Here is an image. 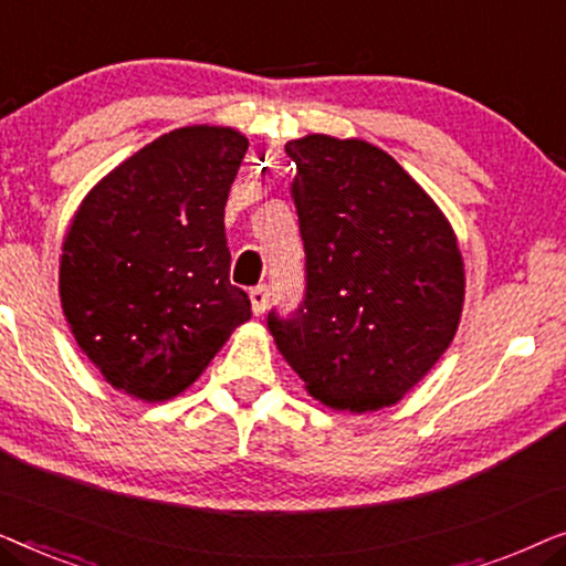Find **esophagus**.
I'll list each match as a JSON object with an SVG mask.
<instances>
[{
	"label": "esophagus",
	"mask_w": 566,
	"mask_h": 566,
	"mask_svg": "<svg viewBox=\"0 0 566 566\" xmlns=\"http://www.w3.org/2000/svg\"><path fill=\"white\" fill-rule=\"evenodd\" d=\"M250 298H252V312H254V316H260V314L268 308L270 289H268V285H254V289L250 291Z\"/></svg>",
	"instance_id": "esophagus-1"
}]
</instances>
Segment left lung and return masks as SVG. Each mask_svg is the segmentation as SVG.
<instances>
[{
    "label": "left lung",
    "mask_w": 566,
    "mask_h": 566,
    "mask_svg": "<svg viewBox=\"0 0 566 566\" xmlns=\"http://www.w3.org/2000/svg\"><path fill=\"white\" fill-rule=\"evenodd\" d=\"M285 151L296 161L306 293L293 314H268L270 335L322 405H397L459 329L463 260L451 223L374 144L312 134Z\"/></svg>",
    "instance_id": "left-lung-1"
}]
</instances>
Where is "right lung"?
<instances>
[{
	"label": "right lung",
	"mask_w": 566,
	"mask_h": 566,
	"mask_svg": "<svg viewBox=\"0 0 566 566\" xmlns=\"http://www.w3.org/2000/svg\"><path fill=\"white\" fill-rule=\"evenodd\" d=\"M250 142L188 126L105 175L64 239L59 293L76 345L115 389L175 397L252 316L229 281L223 206Z\"/></svg>",
	"instance_id": "right-lung-1"
}]
</instances>
